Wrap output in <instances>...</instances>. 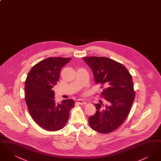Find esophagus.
I'll list each match as a JSON object with an SVG mask.
<instances>
[{
	"instance_id": "1",
	"label": "esophagus",
	"mask_w": 161,
	"mask_h": 161,
	"mask_svg": "<svg viewBox=\"0 0 161 161\" xmlns=\"http://www.w3.org/2000/svg\"><path fill=\"white\" fill-rule=\"evenodd\" d=\"M77 101L78 103H79V104H81V105H83V104H84L86 103V101H84V100H83V99H78V100H77Z\"/></svg>"
}]
</instances>
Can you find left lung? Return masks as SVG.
Segmentation results:
<instances>
[{"label":"left lung","instance_id":"1","mask_svg":"<svg viewBox=\"0 0 161 161\" xmlns=\"http://www.w3.org/2000/svg\"><path fill=\"white\" fill-rule=\"evenodd\" d=\"M92 70L96 84L104 87L101 101L95 104L96 113L89 118L93 130L108 133L118 128L130 113L135 92L132 77L122 64L105 57H83Z\"/></svg>","mask_w":161,"mask_h":161}]
</instances>
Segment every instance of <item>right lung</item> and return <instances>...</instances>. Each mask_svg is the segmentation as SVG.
<instances>
[{
	"label": "right lung",
	"mask_w": 161,
	"mask_h": 161,
	"mask_svg": "<svg viewBox=\"0 0 161 161\" xmlns=\"http://www.w3.org/2000/svg\"><path fill=\"white\" fill-rule=\"evenodd\" d=\"M71 58L49 57L34 65L29 72L25 84V101L33 120L45 130L57 131L68 121L70 110L74 106L72 99L60 104L54 100L52 89L59 81L61 68Z\"/></svg>",
	"instance_id": "add662e5"
}]
</instances>
